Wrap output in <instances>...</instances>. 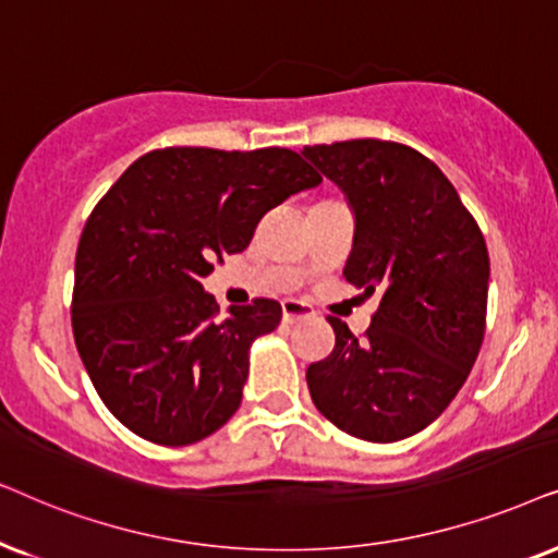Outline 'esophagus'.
Listing matches in <instances>:
<instances>
[{
	"label": "esophagus",
	"mask_w": 558,
	"mask_h": 558,
	"mask_svg": "<svg viewBox=\"0 0 558 558\" xmlns=\"http://www.w3.org/2000/svg\"><path fill=\"white\" fill-rule=\"evenodd\" d=\"M316 316L314 308L306 306V303L301 301H283V322L293 324V322H303V318H311Z\"/></svg>",
	"instance_id": "1"
}]
</instances>
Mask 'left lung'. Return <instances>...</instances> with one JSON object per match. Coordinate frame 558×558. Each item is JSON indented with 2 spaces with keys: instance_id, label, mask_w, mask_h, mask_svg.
<instances>
[{
  "instance_id": "1",
  "label": "left lung",
  "mask_w": 558,
  "mask_h": 558,
  "mask_svg": "<svg viewBox=\"0 0 558 558\" xmlns=\"http://www.w3.org/2000/svg\"><path fill=\"white\" fill-rule=\"evenodd\" d=\"M344 193L354 242L344 278L380 308L365 339L329 316L333 352L306 369L311 400L356 439L392 444L430 426L485 337L489 255L436 162L383 140L303 147Z\"/></svg>"
}]
</instances>
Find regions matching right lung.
<instances>
[{"instance_id":"right-lung-1","label":"right lung","mask_w":558,"mask_h":558,"mask_svg":"<svg viewBox=\"0 0 558 558\" xmlns=\"http://www.w3.org/2000/svg\"><path fill=\"white\" fill-rule=\"evenodd\" d=\"M322 175L286 147H166L132 162L81 234L73 339L104 405L132 434L185 447L242 403L250 347L280 324L278 301L219 316L202 278L247 247L257 221Z\"/></svg>"}]
</instances>
